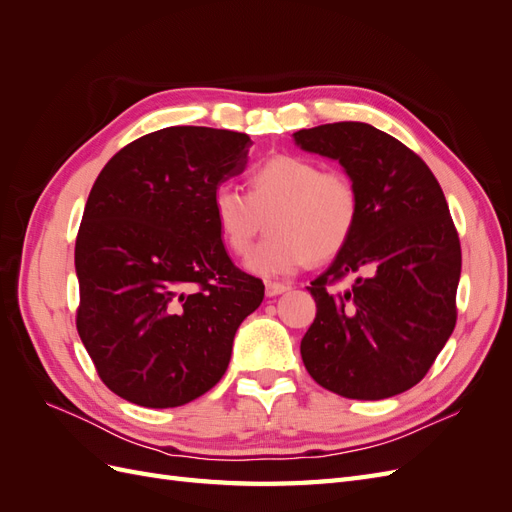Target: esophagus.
I'll return each instance as SVG.
<instances>
[{
	"label": "esophagus",
	"mask_w": 512,
	"mask_h": 512,
	"mask_svg": "<svg viewBox=\"0 0 512 512\" xmlns=\"http://www.w3.org/2000/svg\"><path fill=\"white\" fill-rule=\"evenodd\" d=\"M286 290H290V286H288V284H280V282H269V284L265 286L267 297H277V294H282V292H286Z\"/></svg>",
	"instance_id": "1"
}]
</instances>
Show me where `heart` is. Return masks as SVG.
Instances as JSON below:
<instances>
[{
  "mask_svg": "<svg viewBox=\"0 0 512 512\" xmlns=\"http://www.w3.org/2000/svg\"><path fill=\"white\" fill-rule=\"evenodd\" d=\"M247 194L220 185L213 218L235 256H245L265 226L269 237L247 258L258 275H288L307 262L322 265L346 250L361 218V192L342 170L277 153L250 168Z\"/></svg>",
  "mask_w": 512,
  "mask_h": 512,
  "instance_id": "heart-1",
  "label": "heart"
}]
</instances>
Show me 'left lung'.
<instances>
[{
    "label": "left lung",
    "mask_w": 512,
    "mask_h": 512,
    "mask_svg": "<svg viewBox=\"0 0 512 512\" xmlns=\"http://www.w3.org/2000/svg\"><path fill=\"white\" fill-rule=\"evenodd\" d=\"M294 141L339 160L361 192L354 237L307 286L316 318L301 339L305 369L348 399L404 393L457 322L461 245L444 192L412 149L369 123H324ZM350 274L355 284L335 291Z\"/></svg>",
    "instance_id": "obj_1"
}]
</instances>
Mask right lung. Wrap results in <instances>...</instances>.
<instances>
[{
	"label": "right lung",
	"mask_w": 512,
	"mask_h": 512,
	"mask_svg": "<svg viewBox=\"0 0 512 512\" xmlns=\"http://www.w3.org/2000/svg\"><path fill=\"white\" fill-rule=\"evenodd\" d=\"M250 145L243 132L164 128L119 149L89 192L76 329L100 380L136 406L177 408L213 389L265 297L226 254L211 209Z\"/></svg>",
	"instance_id": "obj_1"
}]
</instances>
